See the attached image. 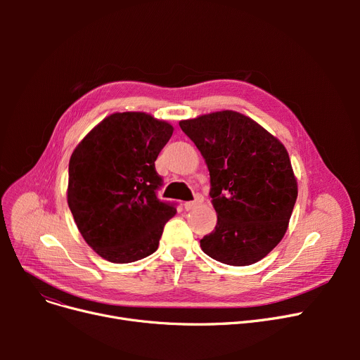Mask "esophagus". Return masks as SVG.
<instances>
[{
    "instance_id": "obj_1",
    "label": "esophagus",
    "mask_w": 360,
    "mask_h": 360,
    "mask_svg": "<svg viewBox=\"0 0 360 360\" xmlns=\"http://www.w3.org/2000/svg\"><path fill=\"white\" fill-rule=\"evenodd\" d=\"M202 195H200V194H197L195 195V198L193 200V201H186L185 204H184V207H185V210H193V209H195V207L198 205V204H201L202 202Z\"/></svg>"
}]
</instances>
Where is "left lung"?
Masks as SVG:
<instances>
[{"label":"left lung","instance_id":"1","mask_svg":"<svg viewBox=\"0 0 360 360\" xmlns=\"http://www.w3.org/2000/svg\"><path fill=\"white\" fill-rule=\"evenodd\" d=\"M205 159L217 224L201 250L229 266H251L285 236L297 197L288 150L251 118L221 110L179 122Z\"/></svg>","mask_w":360,"mask_h":360}]
</instances>
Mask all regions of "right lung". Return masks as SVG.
<instances>
[{
  "label": "right lung",
  "mask_w": 360,
  "mask_h": 360,
  "mask_svg": "<svg viewBox=\"0 0 360 360\" xmlns=\"http://www.w3.org/2000/svg\"><path fill=\"white\" fill-rule=\"evenodd\" d=\"M174 128L143 112L112 113L72 151L68 207L91 250L127 264L159 247L176 204L162 201L155 162Z\"/></svg>",
  "instance_id": "right-lung-1"
}]
</instances>
